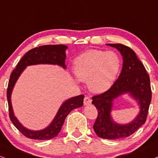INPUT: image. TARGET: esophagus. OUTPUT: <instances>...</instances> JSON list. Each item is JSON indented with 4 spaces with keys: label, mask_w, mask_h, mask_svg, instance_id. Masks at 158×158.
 I'll return each instance as SVG.
<instances>
[{
    "label": "esophagus",
    "mask_w": 158,
    "mask_h": 158,
    "mask_svg": "<svg viewBox=\"0 0 158 158\" xmlns=\"http://www.w3.org/2000/svg\"><path fill=\"white\" fill-rule=\"evenodd\" d=\"M91 98L90 97H88V96H85V98H84V104L85 105H90L91 104Z\"/></svg>",
    "instance_id": "1"
}]
</instances>
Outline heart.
Returning <instances> with one entry per match:
<instances>
[{
  "mask_svg": "<svg viewBox=\"0 0 158 158\" xmlns=\"http://www.w3.org/2000/svg\"><path fill=\"white\" fill-rule=\"evenodd\" d=\"M121 69V60L113 51L90 50L74 60V71L78 79L88 81L95 93L106 92L116 81Z\"/></svg>",
  "mask_w": 158,
  "mask_h": 158,
  "instance_id": "1",
  "label": "heart"
}]
</instances>
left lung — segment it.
Returning a JSON list of instances; mask_svg holds the SVG:
<instances>
[{"mask_svg": "<svg viewBox=\"0 0 158 158\" xmlns=\"http://www.w3.org/2000/svg\"><path fill=\"white\" fill-rule=\"evenodd\" d=\"M108 45L120 51L123 56V67L120 75L111 88L93 96L92 104L98 111L94 130L100 138L114 140L130 136L144 124L152 100V90L149 74L146 73L145 67L137 57L135 51L120 43ZM125 92H130L139 101L141 111L132 123L120 125L114 123L110 117V112L113 100Z\"/></svg>", "mask_w": 158, "mask_h": 158, "instance_id": "8db88e82", "label": "left lung"}]
</instances>
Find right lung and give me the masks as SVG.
Instances as JSON below:
<instances>
[{
  "label": "right lung",
  "mask_w": 158,
  "mask_h": 158,
  "mask_svg": "<svg viewBox=\"0 0 158 158\" xmlns=\"http://www.w3.org/2000/svg\"><path fill=\"white\" fill-rule=\"evenodd\" d=\"M67 48V46L63 45H46L32 48L23 56L17 64L16 68H15L11 73L6 92L9 118L15 127L26 138L35 140H50L54 138L61 131L64 119L70 112L83 105L84 95H79L67 100L61 106L56 117L49 127L40 131H31L26 129L19 123L13 113L11 94L17 79L25 68L28 65L37 64H56L65 68L64 51Z\"/></svg>",
  "instance_id": "obj_1"
}]
</instances>
